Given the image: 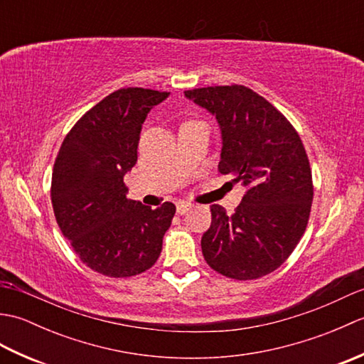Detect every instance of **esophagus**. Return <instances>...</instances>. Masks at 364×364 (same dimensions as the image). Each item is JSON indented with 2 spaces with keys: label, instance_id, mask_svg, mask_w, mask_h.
<instances>
[{
  "label": "esophagus",
  "instance_id": "esophagus-1",
  "mask_svg": "<svg viewBox=\"0 0 364 364\" xmlns=\"http://www.w3.org/2000/svg\"><path fill=\"white\" fill-rule=\"evenodd\" d=\"M192 208L191 203H186V202H180L176 205V213L178 214H186L189 210Z\"/></svg>",
  "mask_w": 364,
  "mask_h": 364
}]
</instances>
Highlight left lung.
Here are the masks:
<instances>
[{
	"label": "left lung",
	"instance_id": "left-lung-1",
	"mask_svg": "<svg viewBox=\"0 0 364 364\" xmlns=\"http://www.w3.org/2000/svg\"><path fill=\"white\" fill-rule=\"evenodd\" d=\"M184 97L218 120L219 172L245 188L231 215L220 205L211 206L203 257L235 280L267 275L288 259L310 218L313 181L304 144L284 115L249 87H202Z\"/></svg>",
	"mask_w": 364,
	"mask_h": 364
}]
</instances>
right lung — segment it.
<instances>
[{"label":"right lung","instance_id":"1","mask_svg":"<svg viewBox=\"0 0 364 364\" xmlns=\"http://www.w3.org/2000/svg\"><path fill=\"white\" fill-rule=\"evenodd\" d=\"M168 95L115 90L84 114L60 145L51 176L54 215L76 255L98 274L133 277L159 258L175 205L151 210L128 200L123 176L137 161L146 115Z\"/></svg>","mask_w":364,"mask_h":364}]
</instances>
